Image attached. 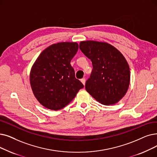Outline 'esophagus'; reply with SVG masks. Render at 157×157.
<instances>
[{
  "instance_id": "obj_1",
  "label": "esophagus",
  "mask_w": 157,
  "mask_h": 157,
  "mask_svg": "<svg viewBox=\"0 0 157 157\" xmlns=\"http://www.w3.org/2000/svg\"><path fill=\"white\" fill-rule=\"evenodd\" d=\"M81 83H82L83 84V85H85V82H86V79H85V78H83V79H81Z\"/></svg>"
}]
</instances>
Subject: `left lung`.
<instances>
[{
	"label": "left lung",
	"mask_w": 157,
	"mask_h": 157,
	"mask_svg": "<svg viewBox=\"0 0 157 157\" xmlns=\"http://www.w3.org/2000/svg\"><path fill=\"white\" fill-rule=\"evenodd\" d=\"M79 49L92 63L86 90L99 103L114 105L123 98L130 81L129 67L124 56L113 45L97 41H83Z\"/></svg>",
	"instance_id": "1"
}]
</instances>
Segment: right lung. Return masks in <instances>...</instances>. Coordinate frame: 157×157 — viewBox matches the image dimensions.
<instances>
[{"label": "right lung", "mask_w": 157, "mask_h": 157, "mask_svg": "<svg viewBox=\"0 0 157 157\" xmlns=\"http://www.w3.org/2000/svg\"><path fill=\"white\" fill-rule=\"evenodd\" d=\"M78 50L76 42H60L44 50L34 63L30 84L39 103L52 110L69 105L84 87L75 78L71 61Z\"/></svg>", "instance_id": "right-lung-1"}]
</instances>
